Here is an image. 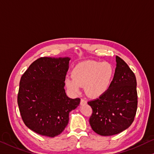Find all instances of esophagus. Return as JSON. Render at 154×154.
<instances>
[{
    "mask_svg": "<svg viewBox=\"0 0 154 154\" xmlns=\"http://www.w3.org/2000/svg\"><path fill=\"white\" fill-rule=\"evenodd\" d=\"M87 100H85V99H81L80 100V105H85V104H87Z\"/></svg>",
    "mask_w": 154,
    "mask_h": 154,
    "instance_id": "esophagus-1",
    "label": "esophagus"
}]
</instances>
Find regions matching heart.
<instances>
[{
  "instance_id": "heart-1",
  "label": "heart",
  "mask_w": 154,
  "mask_h": 154,
  "mask_svg": "<svg viewBox=\"0 0 154 154\" xmlns=\"http://www.w3.org/2000/svg\"><path fill=\"white\" fill-rule=\"evenodd\" d=\"M114 76V69L110 63L85 60L78 63L72 71V77L65 79L69 91L77 93L80 87L91 98H98L108 91Z\"/></svg>"
}]
</instances>
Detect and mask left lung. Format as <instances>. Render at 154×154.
<instances>
[{"label":"left lung","instance_id":"left-lung-1","mask_svg":"<svg viewBox=\"0 0 154 154\" xmlns=\"http://www.w3.org/2000/svg\"><path fill=\"white\" fill-rule=\"evenodd\" d=\"M116 67L112 85L103 96L88 102L93 110L91 129L100 136H113L129 128L137 111L136 79L127 64L116 56Z\"/></svg>","mask_w":154,"mask_h":154}]
</instances>
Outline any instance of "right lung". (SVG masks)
<instances>
[{"label": "right lung", "instance_id": "obj_1", "mask_svg": "<svg viewBox=\"0 0 154 154\" xmlns=\"http://www.w3.org/2000/svg\"><path fill=\"white\" fill-rule=\"evenodd\" d=\"M70 58L42 57L31 64L21 77L18 105L28 128L54 138L69 122V113L80 99L66 95L65 80Z\"/></svg>", "mask_w": 154, "mask_h": 154}]
</instances>
